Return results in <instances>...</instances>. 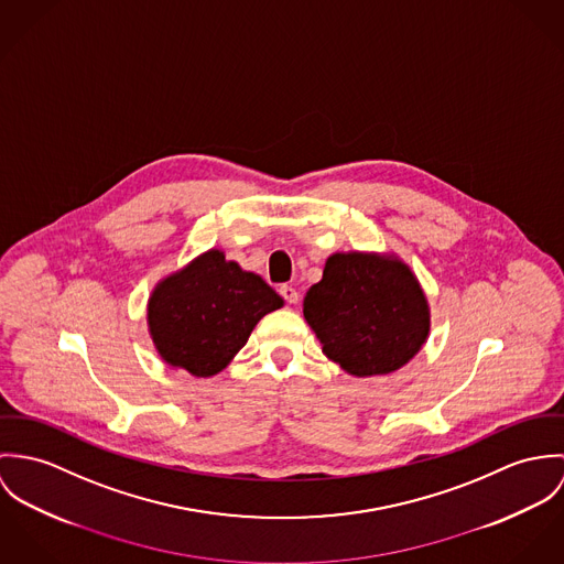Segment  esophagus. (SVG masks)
Returning a JSON list of instances; mask_svg holds the SVG:
<instances>
[{
	"label": "esophagus",
	"instance_id": "1",
	"mask_svg": "<svg viewBox=\"0 0 564 564\" xmlns=\"http://www.w3.org/2000/svg\"><path fill=\"white\" fill-rule=\"evenodd\" d=\"M279 292H281V296H283L290 305H296V303L301 301V294H299L296 288H292V285H281Z\"/></svg>",
	"mask_w": 564,
	"mask_h": 564
}]
</instances>
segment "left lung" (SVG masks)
Segmentation results:
<instances>
[{"label":"left lung","instance_id":"1","mask_svg":"<svg viewBox=\"0 0 564 564\" xmlns=\"http://www.w3.org/2000/svg\"><path fill=\"white\" fill-rule=\"evenodd\" d=\"M303 313L322 352L357 378L400 370L431 333V307L417 276L389 252H333Z\"/></svg>","mask_w":564,"mask_h":564}]
</instances>
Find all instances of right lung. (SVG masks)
Here are the masks:
<instances>
[{
    "label": "right lung",
    "mask_w": 564,
    "mask_h": 564,
    "mask_svg": "<svg viewBox=\"0 0 564 564\" xmlns=\"http://www.w3.org/2000/svg\"><path fill=\"white\" fill-rule=\"evenodd\" d=\"M283 299L254 272L209 249L151 292L147 324L164 364L196 378L223 372Z\"/></svg>",
    "instance_id": "right-lung-1"
}]
</instances>
